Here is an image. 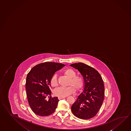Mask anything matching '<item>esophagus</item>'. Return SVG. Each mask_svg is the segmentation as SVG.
<instances>
[{"label":"esophagus","mask_w":131,"mask_h":131,"mask_svg":"<svg viewBox=\"0 0 131 131\" xmlns=\"http://www.w3.org/2000/svg\"><path fill=\"white\" fill-rule=\"evenodd\" d=\"M64 98H65V97H58V99H59V100H61V99H64Z\"/></svg>","instance_id":"esophagus-1"}]
</instances>
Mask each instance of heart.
Here are the masks:
<instances>
[{"instance_id": "heart-1", "label": "heart", "mask_w": 131, "mask_h": 131, "mask_svg": "<svg viewBox=\"0 0 131 131\" xmlns=\"http://www.w3.org/2000/svg\"><path fill=\"white\" fill-rule=\"evenodd\" d=\"M64 74L68 78H70L69 85L67 87H59L54 91V94L59 97H66L74 93L76 89L79 91L83 88L84 81L81 76L76 75V72L72 69H67L64 71ZM50 83L52 87H56L58 85L56 75H54L51 78Z\"/></svg>"}]
</instances>
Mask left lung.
Returning <instances> with one entry per match:
<instances>
[{"mask_svg": "<svg viewBox=\"0 0 131 131\" xmlns=\"http://www.w3.org/2000/svg\"><path fill=\"white\" fill-rule=\"evenodd\" d=\"M80 72L84 82V90L71 106L75 117L88 119L96 115L104 99V82L101 75L93 68L82 62L71 64Z\"/></svg>", "mask_w": 131, "mask_h": 131, "instance_id": "1", "label": "left lung"}]
</instances>
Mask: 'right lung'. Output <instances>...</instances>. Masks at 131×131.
I'll list each match as a JSON object with an SVG mask.
<instances>
[{"mask_svg":"<svg viewBox=\"0 0 131 131\" xmlns=\"http://www.w3.org/2000/svg\"><path fill=\"white\" fill-rule=\"evenodd\" d=\"M64 66L61 63L45 62L35 66L28 73L27 96L30 107L36 114L47 116L55 111L59 100L57 97L51 96L50 81L55 72Z\"/></svg>","mask_w":131,"mask_h":131,"instance_id":"add662e5","label":"right lung"}]
</instances>
